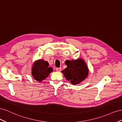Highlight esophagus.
<instances>
[{"instance_id":"34e87169","label":"esophagus","mask_w":122,"mask_h":122,"mask_svg":"<svg viewBox=\"0 0 122 122\" xmlns=\"http://www.w3.org/2000/svg\"><path fill=\"white\" fill-rule=\"evenodd\" d=\"M55 70H56V71H57V72H61V68H56V69H55Z\"/></svg>"}]
</instances>
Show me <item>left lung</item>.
Segmentation results:
<instances>
[{"label":"left lung","mask_w":122,"mask_h":122,"mask_svg":"<svg viewBox=\"0 0 122 122\" xmlns=\"http://www.w3.org/2000/svg\"><path fill=\"white\" fill-rule=\"evenodd\" d=\"M65 64L67 66V68L65 69L62 72L64 74L66 78L72 84H78L86 78L88 70L82 59L66 61Z\"/></svg>","instance_id":"obj_1"}]
</instances>
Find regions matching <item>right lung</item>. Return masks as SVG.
I'll use <instances>...</instances> for the list:
<instances>
[{
	"label": "right lung",
	"instance_id": "1",
	"mask_svg": "<svg viewBox=\"0 0 122 122\" xmlns=\"http://www.w3.org/2000/svg\"><path fill=\"white\" fill-rule=\"evenodd\" d=\"M52 71V68L49 67L48 62L43 60H40L35 62L32 66V75L35 79L41 81L47 78Z\"/></svg>",
	"mask_w": 122,
	"mask_h": 122
}]
</instances>
